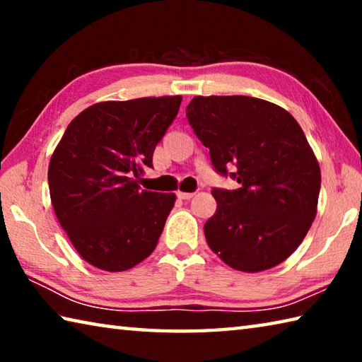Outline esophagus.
<instances>
[{
  "label": "esophagus",
  "instance_id": "34e87169",
  "mask_svg": "<svg viewBox=\"0 0 362 362\" xmlns=\"http://www.w3.org/2000/svg\"><path fill=\"white\" fill-rule=\"evenodd\" d=\"M177 196H179L180 199H192L194 193H188V192H177Z\"/></svg>",
  "mask_w": 362,
  "mask_h": 362
}]
</instances>
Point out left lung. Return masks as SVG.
Wrapping results in <instances>:
<instances>
[{"mask_svg": "<svg viewBox=\"0 0 362 362\" xmlns=\"http://www.w3.org/2000/svg\"><path fill=\"white\" fill-rule=\"evenodd\" d=\"M187 116L217 173L235 168L240 183L212 189L217 211L204 225L212 252L244 273L279 265L317 212L321 169L302 127L283 107L247 95L193 97Z\"/></svg>", "mask_w": 362, "mask_h": 362, "instance_id": "8db88e82", "label": "left lung"}]
</instances>
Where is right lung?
Listing matches in <instances>:
<instances>
[{
    "label": "right lung",
    "instance_id": "obj_1",
    "mask_svg": "<svg viewBox=\"0 0 362 362\" xmlns=\"http://www.w3.org/2000/svg\"><path fill=\"white\" fill-rule=\"evenodd\" d=\"M182 95L99 102L66 127L49 161L51 203L73 247L103 272H126L155 250L175 193L142 189L153 151Z\"/></svg>",
    "mask_w": 362,
    "mask_h": 362
}]
</instances>
